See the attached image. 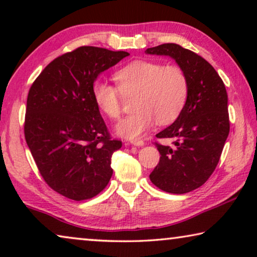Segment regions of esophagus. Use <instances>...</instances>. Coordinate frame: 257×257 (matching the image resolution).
<instances>
[{
	"instance_id": "34e87169",
	"label": "esophagus",
	"mask_w": 257,
	"mask_h": 257,
	"mask_svg": "<svg viewBox=\"0 0 257 257\" xmlns=\"http://www.w3.org/2000/svg\"><path fill=\"white\" fill-rule=\"evenodd\" d=\"M131 144H132V145H135V146H144V145H145V143H144L143 140H139V139L132 140Z\"/></svg>"
}]
</instances>
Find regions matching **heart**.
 Wrapping results in <instances>:
<instances>
[{"mask_svg": "<svg viewBox=\"0 0 257 257\" xmlns=\"http://www.w3.org/2000/svg\"><path fill=\"white\" fill-rule=\"evenodd\" d=\"M118 86L97 80L92 96L97 107L111 119L122 113V96L133 98L132 114L117 124L115 132L126 139H137L156 124L177 120L188 99V77L178 65L156 61H135L114 73Z\"/></svg>", "mask_w": 257, "mask_h": 257, "instance_id": "heart-1", "label": "heart"}]
</instances>
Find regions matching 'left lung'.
I'll list each match as a JSON object with an SVG mask.
<instances>
[{"instance_id":"8db88e82","label":"left lung","mask_w":257,"mask_h":257,"mask_svg":"<svg viewBox=\"0 0 257 257\" xmlns=\"http://www.w3.org/2000/svg\"><path fill=\"white\" fill-rule=\"evenodd\" d=\"M145 52L170 56L189 80L184 111L157 135V138L173 139V145L156 143L160 160L150 174L151 181L161 191L185 194L205 184L220 160L229 135L226 86L205 58L180 45L166 43Z\"/></svg>"}]
</instances>
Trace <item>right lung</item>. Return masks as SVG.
I'll return each instance as SVG.
<instances>
[{
    "label": "right lung",
    "instance_id": "add662e5",
    "mask_svg": "<svg viewBox=\"0 0 257 257\" xmlns=\"http://www.w3.org/2000/svg\"><path fill=\"white\" fill-rule=\"evenodd\" d=\"M128 55L80 47L55 58L30 87L26 142L44 181L65 198H93L112 177L111 157L121 142L111 139L92 86L101 72Z\"/></svg>",
    "mask_w": 257,
    "mask_h": 257
}]
</instances>
